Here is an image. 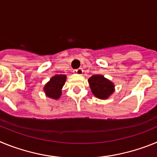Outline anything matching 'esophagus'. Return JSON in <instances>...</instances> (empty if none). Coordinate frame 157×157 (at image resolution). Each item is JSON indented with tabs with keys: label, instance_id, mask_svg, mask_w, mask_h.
<instances>
[{
	"label": "esophagus",
	"instance_id": "1",
	"mask_svg": "<svg viewBox=\"0 0 157 157\" xmlns=\"http://www.w3.org/2000/svg\"><path fill=\"white\" fill-rule=\"evenodd\" d=\"M74 73H75V74H78V75H82V73H83V70L82 68L75 69V70H74Z\"/></svg>",
	"mask_w": 157,
	"mask_h": 157
}]
</instances>
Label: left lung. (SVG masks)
I'll return each mask as SVG.
<instances>
[{"instance_id": "obj_1", "label": "left lung", "mask_w": 157, "mask_h": 157, "mask_svg": "<svg viewBox=\"0 0 157 157\" xmlns=\"http://www.w3.org/2000/svg\"><path fill=\"white\" fill-rule=\"evenodd\" d=\"M93 94L99 99H107L115 90L114 84L101 75H94L88 80Z\"/></svg>"}]
</instances>
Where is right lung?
I'll return each instance as SVG.
<instances>
[{
    "instance_id": "1",
    "label": "right lung",
    "mask_w": 157,
    "mask_h": 157,
    "mask_svg": "<svg viewBox=\"0 0 157 157\" xmlns=\"http://www.w3.org/2000/svg\"><path fill=\"white\" fill-rule=\"evenodd\" d=\"M67 76L64 75H56L50 78V80L44 86L45 95L52 99L57 100L61 96V90L64 85Z\"/></svg>"
}]
</instances>
